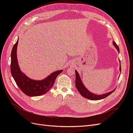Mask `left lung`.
Segmentation results:
<instances>
[{"label":"left lung","mask_w":133,"mask_h":133,"mask_svg":"<svg viewBox=\"0 0 133 133\" xmlns=\"http://www.w3.org/2000/svg\"><path fill=\"white\" fill-rule=\"evenodd\" d=\"M112 44H113L114 46L116 48V49H117L118 51L119 52V48L118 47V46L117 45V44H116V43L113 41L112 42ZM120 71H121V65H120ZM75 75H76V78H75V87L76 88H77V89L78 90L79 92H80V94H81L82 96H83V97L87 99H90V100H100V99H103L105 98L106 97H107L110 94H111V93H112L115 90H113L110 92H108L107 93H105L104 94H101V95H96L95 94L92 92H90L89 90H88L86 87H85V85H84V84L83 83L82 79L80 78L79 74L78 73V72L75 70Z\"/></svg>","instance_id":"1"}]
</instances>
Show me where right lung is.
<instances>
[{
    "label": "right lung",
    "instance_id": "1",
    "mask_svg": "<svg viewBox=\"0 0 133 133\" xmlns=\"http://www.w3.org/2000/svg\"><path fill=\"white\" fill-rule=\"evenodd\" d=\"M18 39L14 44L11 53V73L16 84L21 90L28 96H35L46 94L54 85L57 76L63 70H57L41 80L29 78L20 69L17 57Z\"/></svg>",
    "mask_w": 133,
    "mask_h": 133
}]
</instances>
